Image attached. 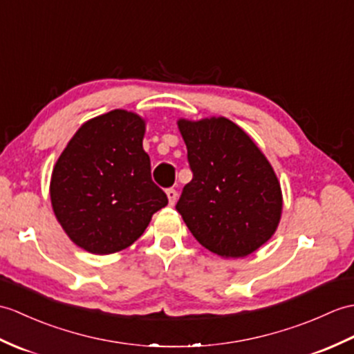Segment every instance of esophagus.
Here are the masks:
<instances>
[{
    "instance_id": "esophagus-1",
    "label": "esophagus",
    "mask_w": 354,
    "mask_h": 354,
    "mask_svg": "<svg viewBox=\"0 0 354 354\" xmlns=\"http://www.w3.org/2000/svg\"><path fill=\"white\" fill-rule=\"evenodd\" d=\"M166 194H167V199H169V205H170V207H174V205L176 203V199H178V192L175 190V188H169Z\"/></svg>"
}]
</instances>
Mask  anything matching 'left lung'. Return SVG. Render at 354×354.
I'll return each instance as SVG.
<instances>
[{
  "mask_svg": "<svg viewBox=\"0 0 354 354\" xmlns=\"http://www.w3.org/2000/svg\"><path fill=\"white\" fill-rule=\"evenodd\" d=\"M193 171L176 209L205 249L243 258L276 232L282 192L264 153L226 118L179 119Z\"/></svg>",
  "mask_w": 354,
  "mask_h": 354,
  "instance_id": "obj_1",
  "label": "left lung"
}]
</instances>
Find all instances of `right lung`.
<instances>
[{
	"label": "right lung",
	"instance_id": "right-lung-1",
	"mask_svg": "<svg viewBox=\"0 0 354 354\" xmlns=\"http://www.w3.org/2000/svg\"><path fill=\"white\" fill-rule=\"evenodd\" d=\"M145 120L113 110L87 120L55 162L51 203L71 240L110 254L138 240L167 196L151 178L143 151Z\"/></svg>",
	"mask_w": 354,
	"mask_h": 354
}]
</instances>
